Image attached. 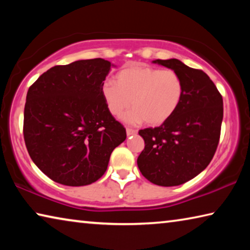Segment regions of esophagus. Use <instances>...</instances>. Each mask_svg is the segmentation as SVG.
<instances>
[{"mask_svg": "<svg viewBox=\"0 0 250 250\" xmlns=\"http://www.w3.org/2000/svg\"><path fill=\"white\" fill-rule=\"evenodd\" d=\"M134 134H137V130L130 129V128L126 129V135H128V137H131V135H134Z\"/></svg>", "mask_w": 250, "mask_h": 250, "instance_id": "obj_1", "label": "esophagus"}]
</instances>
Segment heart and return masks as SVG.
<instances>
[{
	"mask_svg": "<svg viewBox=\"0 0 250 250\" xmlns=\"http://www.w3.org/2000/svg\"><path fill=\"white\" fill-rule=\"evenodd\" d=\"M101 94L109 112L120 116L131 104L133 109L122 117L125 124L151 125L167 122L183 99L184 84L172 69L147 66H130L117 74V83L105 80Z\"/></svg>",
	"mask_w": 250,
	"mask_h": 250,
	"instance_id": "b5f03b06",
	"label": "heart"
}]
</instances>
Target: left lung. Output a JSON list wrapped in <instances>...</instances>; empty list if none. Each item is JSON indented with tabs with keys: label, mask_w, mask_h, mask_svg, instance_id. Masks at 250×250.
I'll return each mask as SVG.
<instances>
[{
	"label": "left lung",
	"mask_w": 250,
	"mask_h": 250,
	"mask_svg": "<svg viewBox=\"0 0 250 250\" xmlns=\"http://www.w3.org/2000/svg\"><path fill=\"white\" fill-rule=\"evenodd\" d=\"M152 62L176 71L184 94L179 109L167 122L139 131L145 150L137 162L151 183L176 186L200 174L213 159L221 135L223 98L203 70L175 58Z\"/></svg>",
	"instance_id": "8db88e82"
}]
</instances>
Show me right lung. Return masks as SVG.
Masks as SVG:
<instances>
[{
  "label": "right lung",
  "instance_id": "obj_1",
  "mask_svg": "<svg viewBox=\"0 0 250 250\" xmlns=\"http://www.w3.org/2000/svg\"><path fill=\"white\" fill-rule=\"evenodd\" d=\"M111 67L103 58L55 66L27 91L24 140L28 154L49 179L83 186L104 174L112 151L125 140L109 112L101 86Z\"/></svg>",
  "mask_w": 250,
  "mask_h": 250
}]
</instances>
